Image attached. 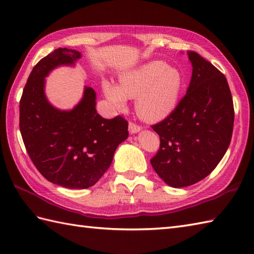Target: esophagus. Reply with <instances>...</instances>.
Segmentation results:
<instances>
[{"label": "esophagus", "mask_w": 254, "mask_h": 254, "mask_svg": "<svg viewBox=\"0 0 254 254\" xmlns=\"http://www.w3.org/2000/svg\"><path fill=\"white\" fill-rule=\"evenodd\" d=\"M141 130H142V127L138 126V124L134 123L132 121L128 123V131H130V133L134 134V133H136V132H139Z\"/></svg>", "instance_id": "obj_1"}]
</instances>
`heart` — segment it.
I'll list each match as a JSON object with an SVG mask.
<instances>
[{
	"mask_svg": "<svg viewBox=\"0 0 254 254\" xmlns=\"http://www.w3.org/2000/svg\"><path fill=\"white\" fill-rule=\"evenodd\" d=\"M104 91L119 109L127 98H136V111L144 120L156 122L169 116L176 108L182 88V76L165 62L153 61L120 76V86L102 84Z\"/></svg>",
	"mask_w": 254,
	"mask_h": 254,
	"instance_id": "heart-1",
	"label": "heart"
}]
</instances>
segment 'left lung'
Instances as JSON below:
<instances>
[{
	"label": "left lung",
	"instance_id": "obj_1",
	"mask_svg": "<svg viewBox=\"0 0 254 254\" xmlns=\"http://www.w3.org/2000/svg\"><path fill=\"white\" fill-rule=\"evenodd\" d=\"M188 56L193 69L187 94L152 126L160 145L150 164L174 188L192 186L216 168L234 130V102L225 75L195 51Z\"/></svg>",
	"mask_w": 254,
	"mask_h": 254
}]
</instances>
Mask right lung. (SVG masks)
I'll return each mask as SVG.
<instances>
[{
  "label": "right lung",
  "instance_id": "1",
  "mask_svg": "<svg viewBox=\"0 0 254 254\" xmlns=\"http://www.w3.org/2000/svg\"><path fill=\"white\" fill-rule=\"evenodd\" d=\"M80 58L76 50L59 48L38 62L19 101V130L27 153L48 181L68 189L93 187L109 168L128 123L121 116L105 119L96 111V93L86 87L82 101L60 111L45 96V77Z\"/></svg>",
  "mask_w": 254,
  "mask_h": 254
}]
</instances>
